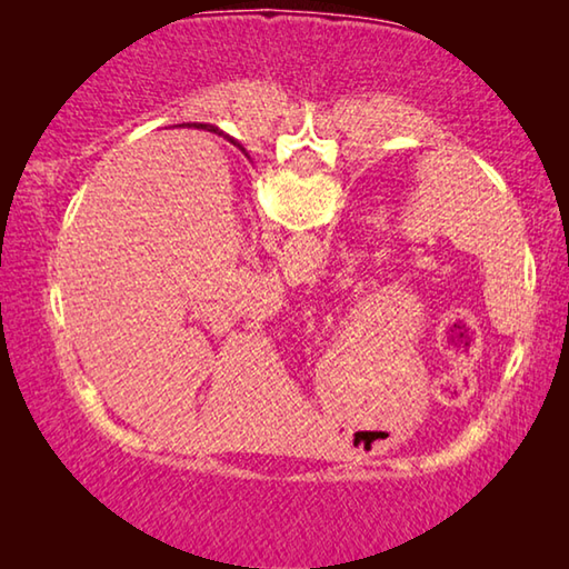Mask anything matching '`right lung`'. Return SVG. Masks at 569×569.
Returning <instances> with one entry per match:
<instances>
[{
  "label": "right lung",
  "mask_w": 569,
  "mask_h": 569,
  "mask_svg": "<svg viewBox=\"0 0 569 569\" xmlns=\"http://www.w3.org/2000/svg\"><path fill=\"white\" fill-rule=\"evenodd\" d=\"M213 130H216V128H213ZM230 142H233V140H230ZM233 146H238V142H233ZM238 148H240V146H238ZM240 150H243V148H240Z\"/></svg>",
  "instance_id": "1"
}]
</instances>
